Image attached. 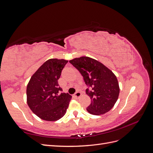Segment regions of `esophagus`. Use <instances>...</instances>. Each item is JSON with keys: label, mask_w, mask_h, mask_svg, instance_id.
I'll use <instances>...</instances> for the list:
<instances>
[{"label": "esophagus", "mask_w": 153, "mask_h": 153, "mask_svg": "<svg viewBox=\"0 0 153 153\" xmlns=\"http://www.w3.org/2000/svg\"><path fill=\"white\" fill-rule=\"evenodd\" d=\"M80 96H81V92L80 91H76L75 93V96H76V98H79Z\"/></svg>", "instance_id": "esophagus-1"}]
</instances>
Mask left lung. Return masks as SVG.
Segmentation results:
<instances>
[{
    "instance_id": "left-lung-1",
    "label": "left lung",
    "mask_w": 153,
    "mask_h": 153,
    "mask_svg": "<svg viewBox=\"0 0 153 153\" xmlns=\"http://www.w3.org/2000/svg\"><path fill=\"white\" fill-rule=\"evenodd\" d=\"M84 77L86 89L91 103L87 108L92 115H100L113 108L118 99L119 86L113 72L96 60L89 57H81L69 61Z\"/></svg>"
}]
</instances>
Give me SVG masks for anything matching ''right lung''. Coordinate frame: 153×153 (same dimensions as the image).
I'll return each mask as SVG.
<instances>
[{
    "label": "right lung",
    "mask_w": 153,
    "mask_h": 153,
    "mask_svg": "<svg viewBox=\"0 0 153 153\" xmlns=\"http://www.w3.org/2000/svg\"><path fill=\"white\" fill-rule=\"evenodd\" d=\"M68 61L51 59L44 62L30 78L27 87V102L37 116L55 121L66 113L71 99L68 93H61L58 80Z\"/></svg>",
    "instance_id": "add662e5"
}]
</instances>
